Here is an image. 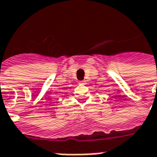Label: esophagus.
<instances>
[{
  "mask_svg": "<svg viewBox=\"0 0 157 157\" xmlns=\"http://www.w3.org/2000/svg\"><path fill=\"white\" fill-rule=\"evenodd\" d=\"M79 84H80V85H82V86H85V85H86V81H79Z\"/></svg>",
  "mask_w": 157,
  "mask_h": 157,
  "instance_id": "esophagus-1",
  "label": "esophagus"
}]
</instances>
